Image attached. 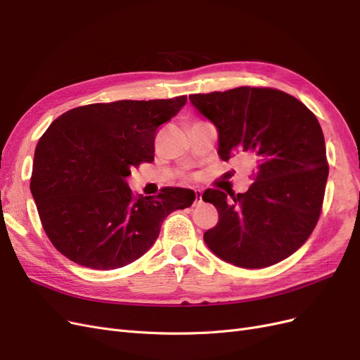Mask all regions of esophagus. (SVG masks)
Segmentation results:
<instances>
[{"label": "esophagus", "mask_w": 360, "mask_h": 360, "mask_svg": "<svg viewBox=\"0 0 360 360\" xmlns=\"http://www.w3.org/2000/svg\"><path fill=\"white\" fill-rule=\"evenodd\" d=\"M201 201H202V192L195 191V202H201Z\"/></svg>", "instance_id": "esophagus-1"}]
</instances>
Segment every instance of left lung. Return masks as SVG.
Masks as SVG:
<instances>
[{
    "mask_svg": "<svg viewBox=\"0 0 360 360\" xmlns=\"http://www.w3.org/2000/svg\"><path fill=\"white\" fill-rule=\"evenodd\" d=\"M217 129V155L236 151L258 159L254 183L245 193L217 189L202 193L219 222L204 242L221 259L261 269L285 259L308 240L321 213L329 176L323 130L296 97L275 89L238 86L189 96Z\"/></svg>",
    "mask_w": 360,
    "mask_h": 360,
    "instance_id": "1",
    "label": "left lung"
}]
</instances>
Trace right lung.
I'll return each mask as SVG.
<instances>
[{
	"label": "right lung",
	"mask_w": 360,
	"mask_h": 360,
	"mask_svg": "<svg viewBox=\"0 0 360 360\" xmlns=\"http://www.w3.org/2000/svg\"><path fill=\"white\" fill-rule=\"evenodd\" d=\"M186 101L85 105L48 127L36 147L30 189L58 252L96 270L127 266L153 246L169 213L192 205L191 189L135 197L126 181L139 163L155 159L158 127Z\"/></svg>",
	"instance_id": "obj_1"
}]
</instances>
